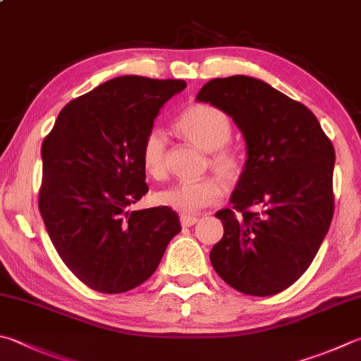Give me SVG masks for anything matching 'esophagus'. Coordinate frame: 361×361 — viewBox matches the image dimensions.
Wrapping results in <instances>:
<instances>
[{
  "label": "esophagus",
  "instance_id": "1",
  "mask_svg": "<svg viewBox=\"0 0 361 361\" xmlns=\"http://www.w3.org/2000/svg\"><path fill=\"white\" fill-rule=\"evenodd\" d=\"M198 221L196 216H190V215H180V224L183 228H188V226H193V224Z\"/></svg>",
  "mask_w": 361,
  "mask_h": 361
}]
</instances>
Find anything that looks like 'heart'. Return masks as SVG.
<instances>
[{
	"label": "heart",
	"mask_w": 361,
	"mask_h": 361,
	"mask_svg": "<svg viewBox=\"0 0 361 361\" xmlns=\"http://www.w3.org/2000/svg\"><path fill=\"white\" fill-rule=\"evenodd\" d=\"M174 127L190 145L209 152L207 166L223 180L234 183L242 178L245 171L243 155L239 149L228 145L233 128L226 114L219 108L207 104L188 106L176 119ZM141 163L151 178L163 179L166 176L168 141L160 128H151L142 140ZM218 176H206L200 180L176 183L159 192L155 200L160 206L182 215H195L223 198L224 188Z\"/></svg>",
	"instance_id": "obj_1"
}]
</instances>
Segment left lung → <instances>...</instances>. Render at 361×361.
Segmentation results:
<instances>
[{"label": "left lung", "instance_id": "obj_1", "mask_svg": "<svg viewBox=\"0 0 361 361\" xmlns=\"http://www.w3.org/2000/svg\"><path fill=\"white\" fill-rule=\"evenodd\" d=\"M196 100L233 118L248 155L233 207L215 214L224 234L210 262L231 288L275 295L307 271L330 228L335 149L310 108L261 80H210Z\"/></svg>", "mask_w": 361, "mask_h": 361}]
</instances>
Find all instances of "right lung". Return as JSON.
<instances>
[{
    "label": "right lung",
    "mask_w": 361,
    "mask_h": 361,
    "mask_svg": "<svg viewBox=\"0 0 361 361\" xmlns=\"http://www.w3.org/2000/svg\"><path fill=\"white\" fill-rule=\"evenodd\" d=\"M187 83L113 78L69 102L42 142L39 210L72 274L104 294L140 286L180 231L169 207L128 210L147 193L141 142Z\"/></svg>",
    "instance_id": "1"
}]
</instances>
